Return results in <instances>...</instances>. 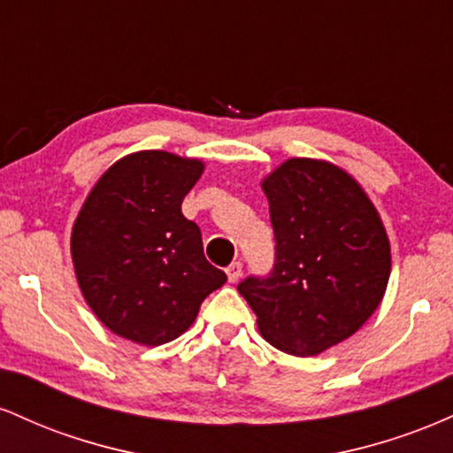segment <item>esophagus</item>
Returning a JSON list of instances; mask_svg holds the SVG:
<instances>
[{
  "label": "esophagus",
  "instance_id": "1",
  "mask_svg": "<svg viewBox=\"0 0 453 453\" xmlns=\"http://www.w3.org/2000/svg\"><path fill=\"white\" fill-rule=\"evenodd\" d=\"M226 274H227V280H230V283H236V280L241 279V274H242V264L241 262L230 264V266H227V270H226Z\"/></svg>",
  "mask_w": 453,
  "mask_h": 453
}]
</instances>
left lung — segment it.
<instances>
[{"mask_svg": "<svg viewBox=\"0 0 453 453\" xmlns=\"http://www.w3.org/2000/svg\"><path fill=\"white\" fill-rule=\"evenodd\" d=\"M262 189L270 204L277 262L268 279L238 292L277 349L309 357L356 334L381 304L392 249L381 217L347 170L289 157Z\"/></svg>", "mask_w": 453, "mask_h": 453, "instance_id": "left-lung-1", "label": "left lung"}]
</instances>
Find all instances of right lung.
<instances>
[{"instance_id": "right-lung-1", "label": "right lung", "mask_w": 453, "mask_h": 453, "mask_svg": "<svg viewBox=\"0 0 453 453\" xmlns=\"http://www.w3.org/2000/svg\"><path fill=\"white\" fill-rule=\"evenodd\" d=\"M204 161L136 150L114 161L78 211L70 253L82 298L108 330L144 347L179 339L226 283L180 204Z\"/></svg>"}]
</instances>
